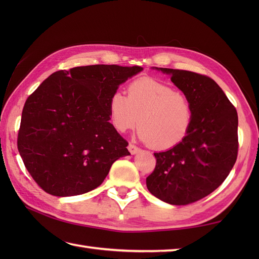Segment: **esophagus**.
<instances>
[{"instance_id":"1","label":"esophagus","mask_w":259,"mask_h":259,"mask_svg":"<svg viewBox=\"0 0 259 259\" xmlns=\"http://www.w3.org/2000/svg\"><path fill=\"white\" fill-rule=\"evenodd\" d=\"M128 150L130 151L131 155H136L137 152H139L140 149H139V148L137 147V146H135L134 144H130V145L128 146Z\"/></svg>"}]
</instances>
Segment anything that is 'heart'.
Listing matches in <instances>:
<instances>
[{
	"label": "heart",
	"mask_w": 259,
	"mask_h": 259,
	"mask_svg": "<svg viewBox=\"0 0 259 259\" xmlns=\"http://www.w3.org/2000/svg\"><path fill=\"white\" fill-rule=\"evenodd\" d=\"M109 117L119 133L139 123L140 139L157 150L177 147L188 136L192 107L184 92L153 78H139L126 88V97L114 92L108 104Z\"/></svg>",
	"instance_id": "b5f03b06"
}]
</instances>
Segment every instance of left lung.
<instances>
[{"mask_svg":"<svg viewBox=\"0 0 259 259\" xmlns=\"http://www.w3.org/2000/svg\"><path fill=\"white\" fill-rule=\"evenodd\" d=\"M189 98L192 124L177 147L155 152L147 188L170 205H188L211 194L227 178L238 153V115L222 88L207 75L156 68Z\"/></svg>","mask_w":259,"mask_h":259,"instance_id":"obj_1","label":"left lung"}]
</instances>
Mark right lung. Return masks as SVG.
<instances>
[{
    "mask_svg": "<svg viewBox=\"0 0 259 259\" xmlns=\"http://www.w3.org/2000/svg\"><path fill=\"white\" fill-rule=\"evenodd\" d=\"M141 67L96 64L52 73L26 99L18 149L46 192L85 194L100 186L112 163L129 156L128 142L109 122V100Z\"/></svg>",
    "mask_w": 259,
    "mask_h": 259,
    "instance_id": "add662e5",
    "label": "right lung"
}]
</instances>
